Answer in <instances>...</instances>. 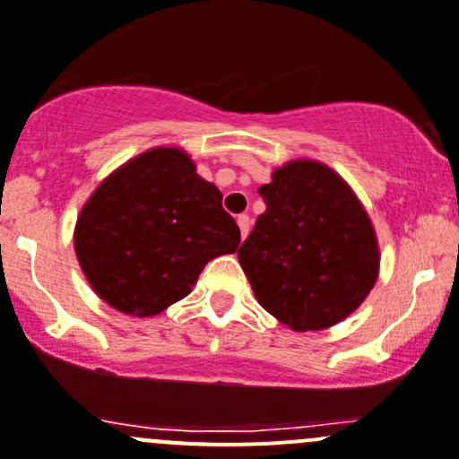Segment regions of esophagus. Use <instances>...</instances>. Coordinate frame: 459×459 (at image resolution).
<instances>
[{
	"label": "esophagus",
	"instance_id": "obj_1",
	"mask_svg": "<svg viewBox=\"0 0 459 459\" xmlns=\"http://www.w3.org/2000/svg\"><path fill=\"white\" fill-rule=\"evenodd\" d=\"M238 226H239V235H242V239H247L248 229H251V220H248V215H239Z\"/></svg>",
	"mask_w": 459,
	"mask_h": 459
}]
</instances>
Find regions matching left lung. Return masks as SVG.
Segmentation results:
<instances>
[{"label": "left lung", "mask_w": 459, "mask_h": 459, "mask_svg": "<svg viewBox=\"0 0 459 459\" xmlns=\"http://www.w3.org/2000/svg\"><path fill=\"white\" fill-rule=\"evenodd\" d=\"M266 211L238 251L257 302L293 332H318L361 307L379 278L375 226L348 181L311 159L275 168Z\"/></svg>", "instance_id": "1"}]
</instances>
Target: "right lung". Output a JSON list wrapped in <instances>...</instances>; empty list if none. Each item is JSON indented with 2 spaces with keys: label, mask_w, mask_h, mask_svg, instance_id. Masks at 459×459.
<instances>
[{
  "label": "right lung",
  "mask_w": 459,
  "mask_h": 459,
  "mask_svg": "<svg viewBox=\"0 0 459 459\" xmlns=\"http://www.w3.org/2000/svg\"><path fill=\"white\" fill-rule=\"evenodd\" d=\"M74 247L100 300L150 318L188 296L212 257L238 251L239 229L190 154L159 145L98 184L75 221Z\"/></svg>",
  "instance_id": "right-lung-1"
}]
</instances>
